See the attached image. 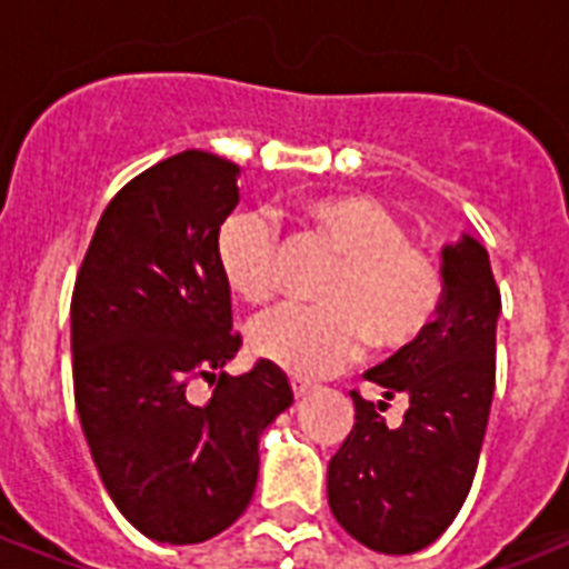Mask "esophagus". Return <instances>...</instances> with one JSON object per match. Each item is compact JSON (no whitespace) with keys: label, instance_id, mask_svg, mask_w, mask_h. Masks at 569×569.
I'll use <instances>...</instances> for the list:
<instances>
[{"label":"esophagus","instance_id":"esophagus-1","mask_svg":"<svg viewBox=\"0 0 569 569\" xmlns=\"http://www.w3.org/2000/svg\"><path fill=\"white\" fill-rule=\"evenodd\" d=\"M310 389H312V383H307V380H301V378H292V392H295V398L310 396Z\"/></svg>","mask_w":569,"mask_h":569}]
</instances>
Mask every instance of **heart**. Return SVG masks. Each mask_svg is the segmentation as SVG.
I'll return each instance as SVG.
<instances>
[{
    "mask_svg": "<svg viewBox=\"0 0 569 569\" xmlns=\"http://www.w3.org/2000/svg\"><path fill=\"white\" fill-rule=\"evenodd\" d=\"M316 236L339 259L321 301L325 310L283 303L248 328L250 351L266 363L312 380L337 372L366 339L401 348L419 339L442 301L433 259L407 241L405 223L369 194H321L301 206ZM218 266L244 301H262L280 280V241L271 218L236 212L218 230Z\"/></svg>",
    "mask_w": 569,
    "mask_h": 569,
    "instance_id": "heart-1",
    "label": "heart"
}]
</instances>
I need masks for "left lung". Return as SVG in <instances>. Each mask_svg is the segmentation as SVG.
<instances>
[{
    "label": "left lung",
    "instance_id": "obj_1",
    "mask_svg": "<svg viewBox=\"0 0 569 569\" xmlns=\"http://www.w3.org/2000/svg\"><path fill=\"white\" fill-rule=\"evenodd\" d=\"M502 298L487 248L472 236L442 248V301L422 337L375 366L378 405L355 398V428L328 463V502L363 547L410 556L440 538L467 502L496 389ZM408 401L389 429L379 410Z\"/></svg>",
    "mask_w": 569,
    "mask_h": 569
}]
</instances>
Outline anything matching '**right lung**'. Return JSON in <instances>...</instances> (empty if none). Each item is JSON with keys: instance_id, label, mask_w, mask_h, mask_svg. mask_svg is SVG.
Wrapping results in <instances>:
<instances>
[{"instance_id": "right-lung-1", "label": "right lung", "mask_w": 569, "mask_h": 569, "mask_svg": "<svg viewBox=\"0 0 569 569\" xmlns=\"http://www.w3.org/2000/svg\"><path fill=\"white\" fill-rule=\"evenodd\" d=\"M239 164L186 150L127 182L102 212L70 303L73 392L118 511L159 543H203L239 520L259 476V433L292 405L277 366L227 375L241 346L218 230ZM213 396L197 406L188 383Z\"/></svg>"}]
</instances>
